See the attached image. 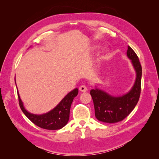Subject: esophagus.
I'll list each match as a JSON object with an SVG mask.
<instances>
[{"label":"esophagus","instance_id":"1","mask_svg":"<svg viewBox=\"0 0 159 159\" xmlns=\"http://www.w3.org/2000/svg\"><path fill=\"white\" fill-rule=\"evenodd\" d=\"M88 89L87 88V86H85L84 85H81L80 87V91H81V92H86V91H88Z\"/></svg>","mask_w":159,"mask_h":159}]
</instances>
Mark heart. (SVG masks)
Returning a JSON list of instances; mask_svg holds the SVG:
<instances>
[{
	"mask_svg": "<svg viewBox=\"0 0 159 159\" xmlns=\"http://www.w3.org/2000/svg\"><path fill=\"white\" fill-rule=\"evenodd\" d=\"M98 48H99L98 46H96V47H94V48H93V49H94V50H97V49H98Z\"/></svg>",
	"mask_w": 159,
	"mask_h": 159,
	"instance_id": "heart-1",
	"label": "heart"
}]
</instances>
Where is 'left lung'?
Listing matches in <instances>:
<instances>
[{"mask_svg":"<svg viewBox=\"0 0 159 159\" xmlns=\"http://www.w3.org/2000/svg\"><path fill=\"white\" fill-rule=\"evenodd\" d=\"M127 55L136 72L135 81L131 90L121 96H113L97 88L90 91L95 117L100 121L107 123L121 121L137 104L141 89L142 68L138 56L130 46H128Z\"/></svg>","mask_w":159,"mask_h":159,"instance_id":"left-lung-1","label":"left lung"}]
</instances>
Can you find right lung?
Returning a JSON list of instances; mask_svg holds the SVG:
<instances>
[{
	"instance_id": "add662e5",
	"label": "right lung",
	"mask_w": 159,
	"mask_h": 159,
	"mask_svg": "<svg viewBox=\"0 0 159 159\" xmlns=\"http://www.w3.org/2000/svg\"><path fill=\"white\" fill-rule=\"evenodd\" d=\"M16 82V81H15ZM18 97L19 105L26 116L36 125L48 130H57L64 127L68 123L70 118V111L72 102L78 94V89L75 88L67 94L54 109L44 114H33L24 107L23 103L19 95Z\"/></svg>"
}]
</instances>
